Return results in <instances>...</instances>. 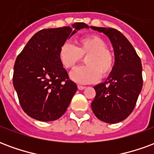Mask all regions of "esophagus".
Wrapping results in <instances>:
<instances>
[{
  "mask_svg": "<svg viewBox=\"0 0 154 154\" xmlns=\"http://www.w3.org/2000/svg\"><path fill=\"white\" fill-rule=\"evenodd\" d=\"M77 87H78V89H79V90H84V89L86 88V87H85V86H81V85H78V86H77Z\"/></svg>",
  "mask_w": 154,
  "mask_h": 154,
  "instance_id": "obj_1",
  "label": "esophagus"
}]
</instances>
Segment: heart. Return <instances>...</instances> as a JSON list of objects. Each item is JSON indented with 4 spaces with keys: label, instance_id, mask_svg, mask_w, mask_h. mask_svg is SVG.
<instances>
[{
    "label": "heart",
    "instance_id": "heart-1",
    "mask_svg": "<svg viewBox=\"0 0 154 154\" xmlns=\"http://www.w3.org/2000/svg\"><path fill=\"white\" fill-rule=\"evenodd\" d=\"M106 40L98 35H91L80 38L75 47L65 43L58 51V59L67 69H71L85 57L87 66L79 67L70 73L72 80L79 84L97 82L100 77L109 76L115 66V57L109 50Z\"/></svg>",
    "mask_w": 154,
    "mask_h": 154
}]
</instances>
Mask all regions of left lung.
<instances>
[{
    "mask_svg": "<svg viewBox=\"0 0 154 154\" xmlns=\"http://www.w3.org/2000/svg\"><path fill=\"white\" fill-rule=\"evenodd\" d=\"M91 28L103 33L112 44L115 66L106 82L94 87L91 103L95 116L108 124L120 122L132 113L143 87L141 60L132 44L115 29Z\"/></svg>",
    "mask_w": 154,
    "mask_h": 154,
    "instance_id": "8db88e82",
    "label": "left lung"
}]
</instances>
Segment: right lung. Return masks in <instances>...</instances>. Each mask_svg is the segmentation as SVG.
I'll use <instances>...</instances> for the list:
<instances>
[{"label":"right lung","instance_id":"1","mask_svg":"<svg viewBox=\"0 0 154 154\" xmlns=\"http://www.w3.org/2000/svg\"><path fill=\"white\" fill-rule=\"evenodd\" d=\"M83 28L89 27L85 23H75L72 27L42 29L18 55L13 85L22 109L33 119L53 121L66 112L77 87L58 59V51Z\"/></svg>","mask_w":154,"mask_h":154}]
</instances>
